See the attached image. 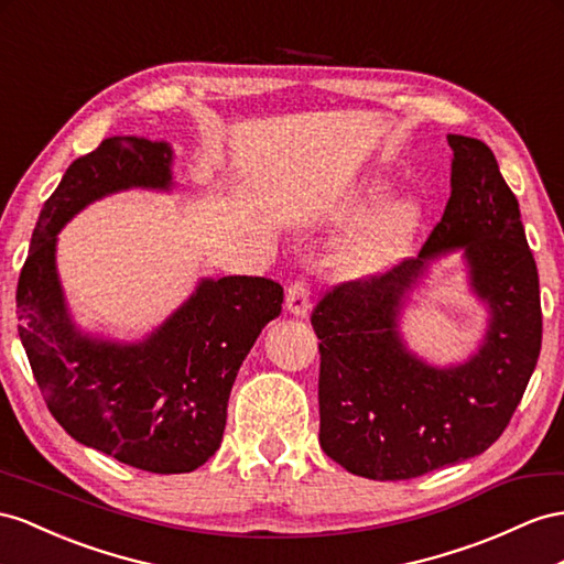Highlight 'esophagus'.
Listing matches in <instances>:
<instances>
[{
  "label": "esophagus",
  "instance_id": "34e87169",
  "mask_svg": "<svg viewBox=\"0 0 564 564\" xmlns=\"http://www.w3.org/2000/svg\"><path fill=\"white\" fill-rule=\"evenodd\" d=\"M310 285L305 281H293L285 291V310L295 316H305L310 312Z\"/></svg>",
  "mask_w": 564,
  "mask_h": 564
}]
</instances>
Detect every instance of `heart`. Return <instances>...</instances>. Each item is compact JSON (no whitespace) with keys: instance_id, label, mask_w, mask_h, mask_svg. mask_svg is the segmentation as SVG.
<instances>
[{"instance_id":"obj_1","label":"heart","mask_w":564,"mask_h":564,"mask_svg":"<svg viewBox=\"0 0 564 564\" xmlns=\"http://www.w3.org/2000/svg\"><path fill=\"white\" fill-rule=\"evenodd\" d=\"M393 195V183L377 178L367 183L357 197L350 202V207L343 212V224L362 226L373 219L386 202ZM422 224V207L420 202L408 199L400 202L393 209H388L381 219L369 228L365 238H359L355 248L348 254L350 269L359 273L379 271L388 264H393L398 257L408 252L410 242Z\"/></svg>"}]
</instances>
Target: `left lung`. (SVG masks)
I'll list each match as a JSON object with an SVG mask.
<instances>
[{
  "instance_id": "obj_1",
  "label": "left lung",
  "mask_w": 564,
  "mask_h": 564,
  "mask_svg": "<svg viewBox=\"0 0 564 564\" xmlns=\"http://www.w3.org/2000/svg\"><path fill=\"white\" fill-rule=\"evenodd\" d=\"M451 199L420 257L334 285L312 310L319 338V443L340 467L373 481L414 479L481 455L522 400L541 352L539 271L519 202L488 144L447 135ZM462 249L491 319L480 352L438 370L397 334L406 291L433 258Z\"/></svg>"
}]
</instances>
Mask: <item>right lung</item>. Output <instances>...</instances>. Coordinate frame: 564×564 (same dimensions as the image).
<instances>
[{
    "mask_svg": "<svg viewBox=\"0 0 564 564\" xmlns=\"http://www.w3.org/2000/svg\"><path fill=\"white\" fill-rule=\"evenodd\" d=\"M169 142L102 140L78 156L40 212L19 276V336L47 408L70 438L154 474H183L219 451L228 395L283 288L262 276L202 279L140 343L80 334L56 273V234L90 202L171 187Z\"/></svg>",
    "mask_w": 564,
    "mask_h": 564,
    "instance_id": "add662e5",
    "label": "right lung"
}]
</instances>
